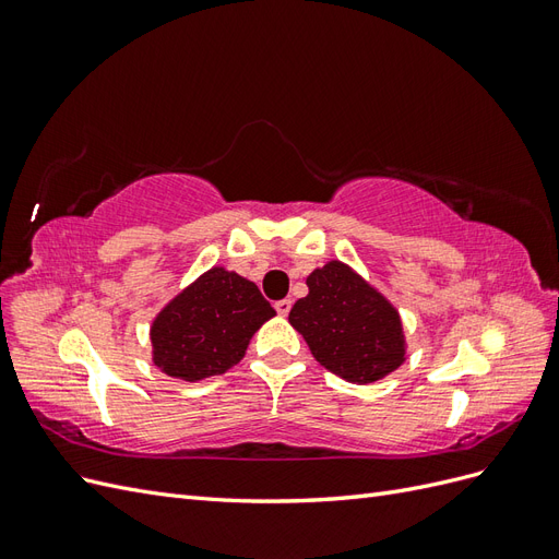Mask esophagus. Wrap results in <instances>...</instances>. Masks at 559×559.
I'll list each match as a JSON object with an SVG mask.
<instances>
[{
    "instance_id": "obj_1",
    "label": "esophagus",
    "mask_w": 559,
    "mask_h": 559,
    "mask_svg": "<svg viewBox=\"0 0 559 559\" xmlns=\"http://www.w3.org/2000/svg\"><path fill=\"white\" fill-rule=\"evenodd\" d=\"M275 310H277V314H282V317L289 314V310H292V298L277 300V302H275Z\"/></svg>"
}]
</instances>
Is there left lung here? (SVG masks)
Listing matches in <instances>:
<instances>
[{"instance_id":"left-lung-1","label":"left lung","mask_w":559,"mask_h":559,"mask_svg":"<svg viewBox=\"0 0 559 559\" xmlns=\"http://www.w3.org/2000/svg\"><path fill=\"white\" fill-rule=\"evenodd\" d=\"M308 289L289 321L321 366L349 382H373L401 366L405 347L399 312L373 286L331 261L308 277Z\"/></svg>"}]
</instances>
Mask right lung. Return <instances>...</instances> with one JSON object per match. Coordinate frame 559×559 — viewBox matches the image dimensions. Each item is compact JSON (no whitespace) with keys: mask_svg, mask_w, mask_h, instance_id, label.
<instances>
[{"mask_svg":"<svg viewBox=\"0 0 559 559\" xmlns=\"http://www.w3.org/2000/svg\"><path fill=\"white\" fill-rule=\"evenodd\" d=\"M270 317L275 310L257 284L212 267L156 317L154 364L186 382L222 376L245 357L249 337Z\"/></svg>","mask_w":559,"mask_h":559,"instance_id":"right-lung-1","label":"right lung"}]
</instances>
